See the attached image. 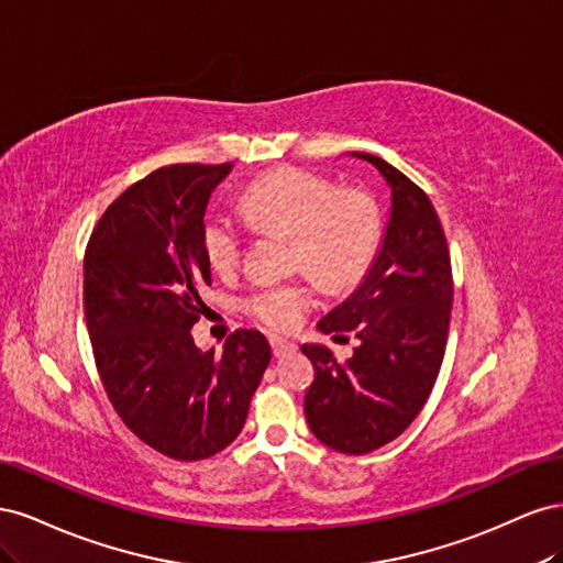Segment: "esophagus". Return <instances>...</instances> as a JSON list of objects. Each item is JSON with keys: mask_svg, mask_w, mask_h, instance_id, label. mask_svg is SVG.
I'll list each match as a JSON object with an SVG mask.
<instances>
[{"mask_svg": "<svg viewBox=\"0 0 563 563\" xmlns=\"http://www.w3.org/2000/svg\"><path fill=\"white\" fill-rule=\"evenodd\" d=\"M269 345H272V352H275V356H286V354H291L296 350V345L288 343V340H284V338H272Z\"/></svg>", "mask_w": 563, "mask_h": 563, "instance_id": "1", "label": "esophagus"}]
</instances>
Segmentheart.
Here are the masks:
<instances>
[{"instance_id": "heart-1", "label": "heart", "mask_w": 563, "mask_h": 563, "mask_svg": "<svg viewBox=\"0 0 563 563\" xmlns=\"http://www.w3.org/2000/svg\"><path fill=\"white\" fill-rule=\"evenodd\" d=\"M242 211L261 230L294 234V263L329 288H347L364 277L380 240V216L364 192L345 190L302 168H277L253 180ZM201 246L216 272H230L242 258V232L225 216L211 213L201 225ZM308 282L258 284L244 308L265 327L286 331L312 308Z\"/></svg>"}]
</instances>
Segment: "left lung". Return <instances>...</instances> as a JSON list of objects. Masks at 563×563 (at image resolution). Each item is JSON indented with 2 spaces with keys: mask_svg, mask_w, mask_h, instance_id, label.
I'll list each match as a JSON object with an SVG mask.
<instances>
[{
  "mask_svg": "<svg viewBox=\"0 0 563 563\" xmlns=\"http://www.w3.org/2000/svg\"><path fill=\"white\" fill-rule=\"evenodd\" d=\"M352 157L385 178L389 220L362 284L317 327L333 338L352 333L360 345L345 364L323 345L300 350L314 364L305 395L312 434L338 453L362 455L397 439L428 401L446 350L453 277L430 197L385 159L366 152Z\"/></svg>",
  "mask_w": 563,
  "mask_h": 563,
  "instance_id": "obj_1",
  "label": "left lung"
}]
</instances>
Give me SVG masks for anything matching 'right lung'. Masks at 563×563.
<instances>
[{"label": "right lung", "instance_id": "1", "mask_svg": "<svg viewBox=\"0 0 563 563\" xmlns=\"http://www.w3.org/2000/svg\"><path fill=\"white\" fill-rule=\"evenodd\" d=\"M232 164H172L119 195L84 255V314L100 380L126 428L155 451L192 463L230 446L269 364L261 331L240 329L223 352L199 350L192 327L211 284L201 246L211 192Z\"/></svg>", "mask_w": 563, "mask_h": 563}]
</instances>
